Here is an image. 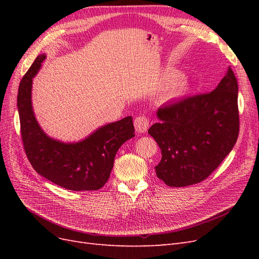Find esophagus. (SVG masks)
I'll return each instance as SVG.
<instances>
[{
  "instance_id": "1",
  "label": "esophagus",
  "mask_w": 259,
  "mask_h": 259,
  "mask_svg": "<svg viewBox=\"0 0 259 259\" xmlns=\"http://www.w3.org/2000/svg\"><path fill=\"white\" fill-rule=\"evenodd\" d=\"M134 125L138 134H144L149 127V120L146 116H137L134 121Z\"/></svg>"
}]
</instances>
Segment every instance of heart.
<instances>
[{
	"label": "heart",
	"instance_id": "obj_1",
	"mask_svg": "<svg viewBox=\"0 0 259 259\" xmlns=\"http://www.w3.org/2000/svg\"><path fill=\"white\" fill-rule=\"evenodd\" d=\"M173 80L175 81L169 85V88L164 94V100L165 101H174L183 98L187 94L188 90H189V85H188L185 79H182V74L176 73L166 76L167 82Z\"/></svg>",
	"mask_w": 259,
	"mask_h": 259
}]
</instances>
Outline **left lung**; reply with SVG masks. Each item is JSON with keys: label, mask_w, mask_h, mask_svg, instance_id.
<instances>
[{"label": "left lung", "mask_w": 259, "mask_h": 259, "mask_svg": "<svg viewBox=\"0 0 259 259\" xmlns=\"http://www.w3.org/2000/svg\"><path fill=\"white\" fill-rule=\"evenodd\" d=\"M148 133L162 159L155 173L169 187H186L207 178L236 145L239 135L238 82L230 67L208 94L160 108Z\"/></svg>", "instance_id": "1"}]
</instances>
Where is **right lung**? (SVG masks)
I'll return each instance as SVG.
<instances>
[{"mask_svg":"<svg viewBox=\"0 0 259 259\" xmlns=\"http://www.w3.org/2000/svg\"><path fill=\"white\" fill-rule=\"evenodd\" d=\"M45 59V54L38 55L18 89L17 107L28 159L37 174L65 189L98 190L110 176L117 150L135 137L132 116L105 124L79 142L65 143L49 136L38 124L32 106V79Z\"/></svg>","mask_w":259,"mask_h":259,"instance_id":"1","label":"right lung"}]
</instances>
